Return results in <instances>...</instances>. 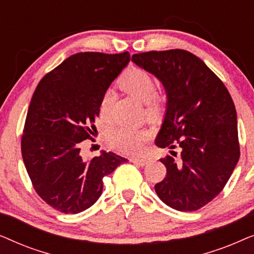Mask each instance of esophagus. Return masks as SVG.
Returning a JSON list of instances; mask_svg holds the SVG:
<instances>
[{
  "mask_svg": "<svg viewBox=\"0 0 254 254\" xmlns=\"http://www.w3.org/2000/svg\"><path fill=\"white\" fill-rule=\"evenodd\" d=\"M130 162L138 166H145L149 163L147 158H133V159H130Z\"/></svg>",
  "mask_w": 254,
  "mask_h": 254,
  "instance_id": "esophagus-1",
  "label": "esophagus"
}]
</instances>
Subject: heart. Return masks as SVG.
Returning a JSON list of instances; mask_svg holds the SVG:
<instances>
[{"instance_id": "b5f03b06", "label": "heart", "mask_w": 254, "mask_h": 254, "mask_svg": "<svg viewBox=\"0 0 254 254\" xmlns=\"http://www.w3.org/2000/svg\"><path fill=\"white\" fill-rule=\"evenodd\" d=\"M119 86L125 92L144 103L145 114L154 118L161 113L163 107V95L155 89L152 76L144 69L129 67L119 78ZM113 105V93L106 91L99 102V116L102 119H110ZM149 134L144 129L121 126L114 128L109 134L110 145L121 154L136 155L141 152Z\"/></svg>"}]
</instances>
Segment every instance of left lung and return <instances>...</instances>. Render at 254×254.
<instances>
[{"label":"left lung","mask_w":254,"mask_h":254,"mask_svg":"<svg viewBox=\"0 0 254 254\" xmlns=\"http://www.w3.org/2000/svg\"><path fill=\"white\" fill-rule=\"evenodd\" d=\"M131 61L164 85L168 104L155 143L170 148L162 158L166 177L155 190L163 202L180 211L206 206L224 189L237 165V113L223 82L206 64L184 50L134 54ZM179 147L176 156L172 148Z\"/></svg>","instance_id":"1"}]
</instances>
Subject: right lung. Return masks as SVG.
I'll list each match as a JSON object with an SVG mask.
<instances>
[{"mask_svg":"<svg viewBox=\"0 0 254 254\" xmlns=\"http://www.w3.org/2000/svg\"><path fill=\"white\" fill-rule=\"evenodd\" d=\"M128 52L71 55L37 85L22 135V156L33 189L64 214L91 207L103 178L127 161L113 152L84 159L82 141L92 138L99 102L129 62Z\"/></svg>","mask_w":254,"mask_h":254,"instance_id":"obj_1","label":"right lung"}]
</instances>
